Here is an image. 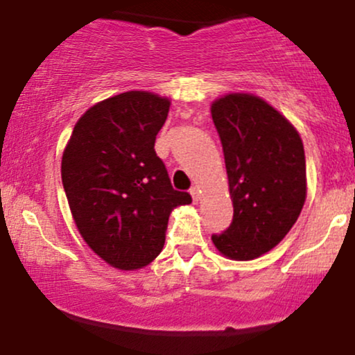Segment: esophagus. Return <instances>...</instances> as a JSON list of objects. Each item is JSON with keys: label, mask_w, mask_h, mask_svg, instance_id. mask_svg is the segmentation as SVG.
<instances>
[{"label": "esophagus", "mask_w": 355, "mask_h": 355, "mask_svg": "<svg viewBox=\"0 0 355 355\" xmlns=\"http://www.w3.org/2000/svg\"><path fill=\"white\" fill-rule=\"evenodd\" d=\"M190 195L193 198V203H198V200H200V190H198V187H191Z\"/></svg>", "instance_id": "obj_1"}]
</instances>
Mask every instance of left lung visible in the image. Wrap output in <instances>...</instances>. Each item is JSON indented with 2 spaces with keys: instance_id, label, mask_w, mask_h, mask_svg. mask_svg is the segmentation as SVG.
<instances>
[{
  "instance_id": "obj_1",
  "label": "left lung",
  "mask_w": 355,
  "mask_h": 355,
  "mask_svg": "<svg viewBox=\"0 0 355 355\" xmlns=\"http://www.w3.org/2000/svg\"><path fill=\"white\" fill-rule=\"evenodd\" d=\"M222 141L234 218L214 234L220 254L252 260L272 250L299 218L307 193L297 130L262 98L232 93L211 103Z\"/></svg>"
}]
</instances>
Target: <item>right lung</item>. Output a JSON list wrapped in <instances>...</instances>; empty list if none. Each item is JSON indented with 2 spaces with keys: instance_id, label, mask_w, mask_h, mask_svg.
Instances as JSON below:
<instances>
[{
  "instance_id": "add662e5",
  "label": "right lung",
  "mask_w": 355,
  "mask_h": 355,
  "mask_svg": "<svg viewBox=\"0 0 355 355\" xmlns=\"http://www.w3.org/2000/svg\"><path fill=\"white\" fill-rule=\"evenodd\" d=\"M168 108V98L148 92L100 101L76 121L63 152L61 180L78 232L120 270L157 259L172 210L191 203L155 152Z\"/></svg>"
}]
</instances>
